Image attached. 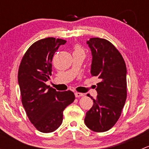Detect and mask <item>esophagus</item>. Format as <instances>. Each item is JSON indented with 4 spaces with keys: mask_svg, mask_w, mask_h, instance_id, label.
I'll list each match as a JSON object with an SVG mask.
<instances>
[{
    "mask_svg": "<svg viewBox=\"0 0 149 149\" xmlns=\"http://www.w3.org/2000/svg\"><path fill=\"white\" fill-rule=\"evenodd\" d=\"M75 96H76V97H83L84 94H82V93H79V92H76L75 93Z\"/></svg>",
    "mask_w": 149,
    "mask_h": 149,
    "instance_id": "1",
    "label": "esophagus"
}]
</instances>
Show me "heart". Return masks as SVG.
Returning a JSON list of instances; mask_svg holds the SVG:
<instances>
[{
    "label": "heart",
    "instance_id": "heart-1",
    "mask_svg": "<svg viewBox=\"0 0 149 149\" xmlns=\"http://www.w3.org/2000/svg\"><path fill=\"white\" fill-rule=\"evenodd\" d=\"M83 52V49H82V48L80 46L76 45L75 47V50H74V52Z\"/></svg>",
    "mask_w": 149,
    "mask_h": 149
}]
</instances>
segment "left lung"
Instances as JSON below:
<instances>
[{
    "label": "left lung",
    "mask_w": 149,
    "mask_h": 149,
    "mask_svg": "<svg viewBox=\"0 0 149 149\" xmlns=\"http://www.w3.org/2000/svg\"><path fill=\"white\" fill-rule=\"evenodd\" d=\"M86 43L92 55L91 76L100 82L97 84V98L91 97L94 104L86 114L84 123L93 131L105 132L115 125L125 103L127 69L120 52L110 42L96 37Z\"/></svg>",
    "instance_id": "1"
}]
</instances>
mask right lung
<instances>
[{
  "instance_id": "right-lung-1",
  "label": "right lung",
  "mask_w": 149,
  "mask_h": 149,
  "mask_svg": "<svg viewBox=\"0 0 149 149\" xmlns=\"http://www.w3.org/2000/svg\"><path fill=\"white\" fill-rule=\"evenodd\" d=\"M65 42L54 37L35 42L25 52L19 68L22 104L30 122L42 133L57 130L62 124L63 110L75 100L70 90L57 91L45 84L52 75L54 54Z\"/></svg>"
}]
</instances>
